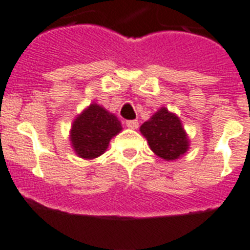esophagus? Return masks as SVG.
I'll use <instances>...</instances> for the list:
<instances>
[{"label":"esophagus","mask_w":250,"mask_h":250,"mask_svg":"<svg viewBox=\"0 0 250 250\" xmlns=\"http://www.w3.org/2000/svg\"><path fill=\"white\" fill-rule=\"evenodd\" d=\"M125 125L131 129H136L138 127V122L135 119H129V121H125Z\"/></svg>","instance_id":"34e87169"}]
</instances>
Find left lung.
<instances>
[{
	"mask_svg": "<svg viewBox=\"0 0 250 250\" xmlns=\"http://www.w3.org/2000/svg\"><path fill=\"white\" fill-rule=\"evenodd\" d=\"M150 148L165 160H175L188 150L189 141L177 115L167 108L157 110L140 128Z\"/></svg>",
	"mask_w": 250,
	"mask_h": 250,
	"instance_id": "left-lung-1",
	"label": "left lung"
}]
</instances>
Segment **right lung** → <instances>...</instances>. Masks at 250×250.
<instances>
[{"instance_id": "right-lung-1", "label": "right lung", "mask_w": 250, "mask_h": 250, "mask_svg": "<svg viewBox=\"0 0 250 250\" xmlns=\"http://www.w3.org/2000/svg\"><path fill=\"white\" fill-rule=\"evenodd\" d=\"M121 129V122L114 114L91 104L73 122L71 141L80 157L94 159L105 152L109 141Z\"/></svg>"}]
</instances>
